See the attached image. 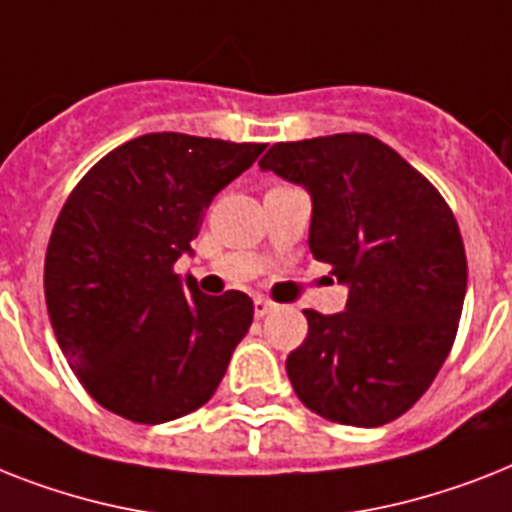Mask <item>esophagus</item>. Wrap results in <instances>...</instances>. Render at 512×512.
<instances>
[{
  "label": "esophagus",
  "mask_w": 512,
  "mask_h": 512,
  "mask_svg": "<svg viewBox=\"0 0 512 512\" xmlns=\"http://www.w3.org/2000/svg\"><path fill=\"white\" fill-rule=\"evenodd\" d=\"M276 310V302H270L268 297H255V315L257 318H265L268 313Z\"/></svg>",
  "instance_id": "obj_1"
}]
</instances>
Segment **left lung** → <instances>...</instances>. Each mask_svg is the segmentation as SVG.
<instances>
[{"label":"left lung","mask_w":512,"mask_h":512,"mask_svg":"<svg viewBox=\"0 0 512 512\" xmlns=\"http://www.w3.org/2000/svg\"><path fill=\"white\" fill-rule=\"evenodd\" d=\"M260 168L310 191V252L350 289L344 313L305 310L307 339L286 357L294 392L344 426L400 418L447 360L463 313L468 263L450 205L368 134L281 141Z\"/></svg>","instance_id":"left-lung-1"}]
</instances>
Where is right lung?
Here are the masks:
<instances>
[{"mask_svg":"<svg viewBox=\"0 0 512 512\" xmlns=\"http://www.w3.org/2000/svg\"><path fill=\"white\" fill-rule=\"evenodd\" d=\"M265 144L144 134L70 191L44 260L49 321L83 389L134 423L205 405L252 326L244 292L207 297L173 265Z\"/></svg>","mask_w":512,"mask_h":512,"instance_id":"obj_1","label":"right lung"}]
</instances>
